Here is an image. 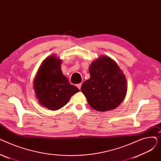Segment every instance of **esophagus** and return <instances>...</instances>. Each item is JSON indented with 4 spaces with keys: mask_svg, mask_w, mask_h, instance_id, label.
<instances>
[{
    "mask_svg": "<svg viewBox=\"0 0 161 161\" xmlns=\"http://www.w3.org/2000/svg\"><path fill=\"white\" fill-rule=\"evenodd\" d=\"M81 85H82V83H79V84H78V85H77V87H78V88L79 89H81Z\"/></svg>",
    "mask_w": 161,
    "mask_h": 161,
    "instance_id": "34e87169",
    "label": "esophagus"
}]
</instances>
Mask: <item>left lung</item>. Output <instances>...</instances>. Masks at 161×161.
<instances>
[{"mask_svg": "<svg viewBox=\"0 0 161 161\" xmlns=\"http://www.w3.org/2000/svg\"><path fill=\"white\" fill-rule=\"evenodd\" d=\"M89 73L90 79L81 87L89 104L99 112L116 108L127 91L125 75L119 66L110 57L100 56L90 65Z\"/></svg>", "mask_w": 161, "mask_h": 161, "instance_id": "obj_1", "label": "left lung"}]
</instances>
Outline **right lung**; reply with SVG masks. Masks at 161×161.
Returning a JSON list of instances; mask_svg holds the SVG:
<instances>
[{
  "label": "right lung",
  "mask_w": 161,
  "mask_h": 161,
  "mask_svg": "<svg viewBox=\"0 0 161 161\" xmlns=\"http://www.w3.org/2000/svg\"><path fill=\"white\" fill-rule=\"evenodd\" d=\"M61 60L52 55L40 65L34 81V89L39 103L50 110H57L79 92L63 74Z\"/></svg>",
  "instance_id": "1"
}]
</instances>
